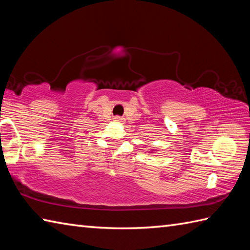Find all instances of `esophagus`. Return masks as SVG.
Returning a JSON list of instances; mask_svg holds the SVG:
<instances>
[{
	"label": "esophagus",
	"instance_id": "34e87169",
	"mask_svg": "<svg viewBox=\"0 0 250 250\" xmlns=\"http://www.w3.org/2000/svg\"><path fill=\"white\" fill-rule=\"evenodd\" d=\"M114 121H115V122H123L124 120H123V118H121V116H115Z\"/></svg>",
	"mask_w": 250,
	"mask_h": 250
}]
</instances>
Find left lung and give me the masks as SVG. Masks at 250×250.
I'll list each match as a JSON object with an SVG mask.
<instances>
[{"label":"left lung","mask_w":250,"mask_h":250,"mask_svg":"<svg viewBox=\"0 0 250 250\" xmlns=\"http://www.w3.org/2000/svg\"><path fill=\"white\" fill-rule=\"evenodd\" d=\"M149 152H151V153H153V152H154V149H151V151H149Z\"/></svg>","instance_id":"left-lung-1"}]
</instances>
